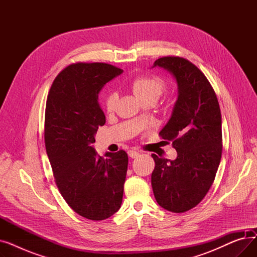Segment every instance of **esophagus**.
I'll return each mask as SVG.
<instances>
[{
    "label": "esophagus",
    "mask_w": 257,
    "mask_h": 257,
    "mask_svg": "<svg viewBox=\"0 0 257 257\" xmlns=\"http://www.w3.org/2000/svg\"><path fill=\"white\" fill-rule=\"evenodd\" d=\"M139 154L140 153L138 151H136V150H129L128 151V155H129L130 158H137L139 156Z\"/></svg>",
    "instance_id": "34e87169"
}]
</instances>
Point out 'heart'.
<instances>
[{
  "instance_id": "1",
  "label": "heart",
  "mask_w": 257,
  "mask_h": 257,
  "mask_svg": "<svg viewBox=\"0 0 257 257\" xmlns=\"http://www.w3.org/2000/svg\"><path fill=\"white\" fill-rule=\"evenodd\" d=\"M131 86L134 94L141 102L145 100H154L156 102L165 90V81L157 76L140 77L133 81ZM116 100V92H110L106 97L105 107L108 111L114 109Z\"/></svg>"
}]
</instances>
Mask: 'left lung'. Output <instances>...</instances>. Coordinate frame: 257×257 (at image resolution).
Here are the masks:
<instances>
[{
    "label": "left lung",
    "mask_w": 257,
    "mask_h": 257,
    "mask_svg": "<svg viewBox=\"0 0 257 257\" xmlns=\"http://www.w3.org/2000/svg\"><path fill=\"white\" fill-rule=\"evenodd\" d=\"M177 84V100L159 134L172 142L176 159L152 154L151 184L157 203L172 212L198 205L207 194L222 156V118L219 102L208 80L196 65L181 57L157 59Z\"/></svg>",
    "instance_id": "1"
}]
</instances>
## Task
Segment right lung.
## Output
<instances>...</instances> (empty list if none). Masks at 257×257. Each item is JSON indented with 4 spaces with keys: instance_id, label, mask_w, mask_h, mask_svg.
I'll list each match as a JSON object with an SVG mask.
<instances>
[{
    "instance_id": "right-lung-1",
    "label": "right lung",
    "mask_w": 257,
    "mask_h": 257,
    "mask_svg": "<svg viewBox=\"0 0 257 257\" xmlns=\"http://www.w3.org/2000/svg\"><path fill=\"white\" fill-rule=\"evenodd\" d=\"M123 70L107 63H75L56 77L45 119L46 150L58 190L73 210L101 221L114 214L123 200L128 155L94 150L96 133L106 121L99 104L104 85Z\"/></svg>"
}]
</instances>
